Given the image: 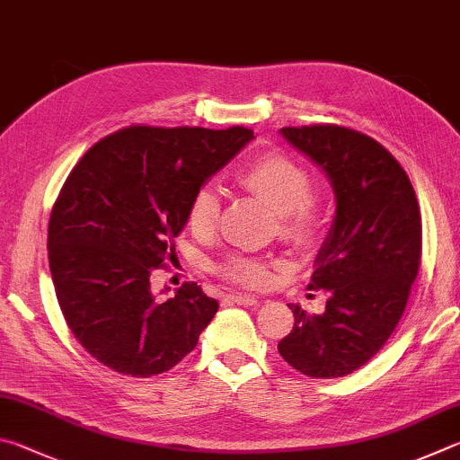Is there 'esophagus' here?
Instances as JSON below:
<instances>
[{
    "instance_id": "1",
    "label": "esophagus",
    "mask_w": 460,
    "mask_h": 460,
    "mask_svg": "<svg viewBox=\"0 0 460 460\" xmlns=\"http://www.w3.org/2000/svg\"><path fill=\"white\" fill-rule=\"evenodd\" d=\"M228 301L236 303V305H244V307H252V305L259 303L254 295H246V293H232L228 295Z\"/></svg>"
}]
</instances>
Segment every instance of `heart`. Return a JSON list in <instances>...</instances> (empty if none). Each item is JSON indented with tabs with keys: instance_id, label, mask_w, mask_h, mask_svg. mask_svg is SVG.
Wrapping results in <instances>:
<instances>
[{
	"instance_id": "heart-1",
	"label": "heart",
	"mask_w": 460,
	"mask_h": 460,
	"mask_svg": "<svg viewBox=\"0 0 460 460\" xmlns=\"http://www.w3.org/2000/svg\"><path fill=\"white\" fill-rule=\"evenodd\" d=\"M243 188L259 198L279 216V234L287 243L309 244L319 228V208L309 198L311 180L305 167L283 153H264L238 175ZM220 198L214 188H201L191 199L188 222L196 234L204 236L216 228ZM228 279L259 287L269 280V267L252 259H230L222 267Z\"/></svg>"
}]
</instances>
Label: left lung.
<instances>
[{
  "mask_svg": "<svg viewBox=\"0 0 460 460\" xmlns=\"http://www.w3.org/2000/svg\"><path fill=\"white\" fill-rule=\"evenodd\" d=\"M280 135L323 169L335 216L309 285L329 293L325 311L288 305L295 325L279 353L309 377H343L384 348L404 315L420 267V209L406 172L372 137L337 125Z\"/></svg>",
  "mask_w": 460,
  "mask_h": 460,
  "instance_id": "1",
  "label": "left lung"
}]
</instances>
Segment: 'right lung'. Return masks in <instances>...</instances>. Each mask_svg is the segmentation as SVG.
I'll return each instance as SVG.
<instances>
[{
  "instance_id": "obj_1",
  "label": "right lung",
  "mask_w": 460,
  "mask_h": 460,
  "mask_svg": "<svg viewBox=\"0 0 460 460\" xmlns=\"http://www.w3.org/2000/svg\"><path fill=\"white\" fill-rule=\"evenodd\" d=\"M252 139L244 127H128L70 172L48 224V259L70 332L102 366L149 377L198 345L217 301L196 283L159 301L151 272L175 256L201 185Z\"/></svg>"
}]
</instances>
